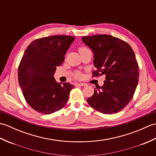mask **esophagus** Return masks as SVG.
<instances>
[{"instance_id": "34e87169", "label": "esophagus", "mask_w": 156, "mask_h": 156, "mask_svg": "<svg viewBox=\"0 0 156 156\" xmlns=\"http://www.w3.org/2000/svg\"><path fill=\"white\" fill-rule=\"evenodd\" d=\"M75 84L76 86H81V87H86V86H87L86 83H76Z\"/></svg>"}]
</instances>
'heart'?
<instances>
[{
    "instance_id": "1",
    "label": "heart",
    "mask_w": 156,
    "mask_h": 156,
    "mask_svg": "<svg viewBox=\"0 0 156 156\" xmlns=\"http://www.w3.org/2000/svg\"><path fill=\"white\" fill-rule=\"evenodd\" d=\"M87 49V48H85V47H81V48H79L78 51H80L84 50V49ZM75 76H76V78H81V76H82L80 74H76Z\"/></svg>"
}]
</instances>
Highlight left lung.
Segmentation results:
<instances>
[{
    "label": "left lung",
    "instance_id": "obj_1",
    "mask_svg": "<svg viewBox=\"0 0 156 156\" xmlns=\"http://www.w3.org/2000/svg\"><path fill=\"white\" fill-rule=\"evenodd\" d=\"M82 40L94 52L97 70L92 76L105 75L104 84L94 90L88 103L102 113H117L129 104L136 90L139 66L135 53L127 42L109 35L84 36Z\"/></svg>",
    "mask_w": 156,
    "mask_h": 156
}]
</instances>
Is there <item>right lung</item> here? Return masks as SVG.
<instances>
[{
  "label": "right lung",
  "instance_id": "obj_1",
  "mask_svg": "<svg viewBox=\"0 0 156 156\" xmlns=\"http://www.w3.org/2000/svg\"><path fill=\"white\" fill-rule=\"evenodd\" d=\"M74 39L68 35L41 37L25 49L19 66L18 80L25 101L35 111L49 115L67 103L74 86L58 83L54 74Z\"/></svg>",
  "mask_w": 156,
  "mask_h": 156
}]
</instances>
